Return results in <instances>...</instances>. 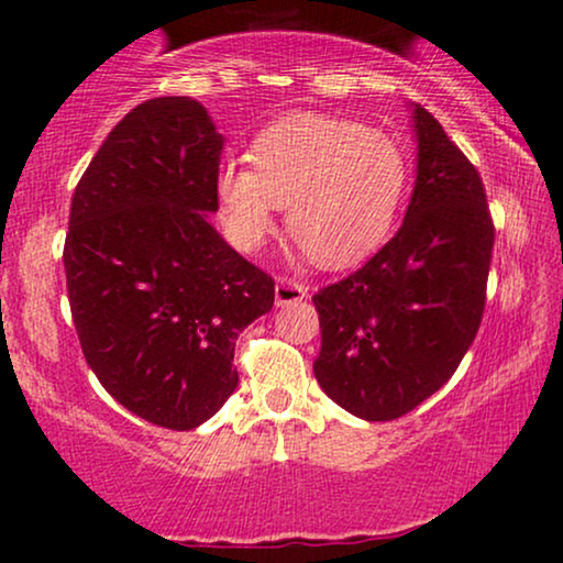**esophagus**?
Segmentation results:
<instances>
[{
  "instance_id": "esophagus-1",
  "label": "esophagus",
  "mask_w": 563,
  "mask_h": 563,
  "mask_svg": "<svg viewBox=\"0 0 563 563\" xmlns=\"http://www.w3.org/2000/svg\"><path fill=\"white\" fill-rule=\"evenodd\" d=\"M305 297H307V287H302L299 282H291V279L276 282V287H274L276 307H287V305L302 302Z\"/></svg>"
}]
</instances>
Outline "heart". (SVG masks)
<instances>
[{
    "mask_svg": "<svg viewBox=\"0 0 563 563\" xmlns=\"http://www.w3.org/2000/svg\"><path fill=\"white\" fill-rule=\"evenodd\" d=\"M251 168L218 174L222 220L243 249L272 233L276 207L314 264L343 268L387 241L402 207L410 164L395 137L322 114H291L256 135Z\"/></svg>",
    "mask_w": 563,
    "mask_h": 563,
    "instance_id": "heart-1",
    "label": "heart"
}]
</instances>
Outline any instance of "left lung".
Listing matches in <instances>:
<instances>
[{
  "instance_id": "8db88e82",
  "label": "left lung",
  "mask_w": 563,
  "mask_h": 563,
  "mask_svg": "<svg viewBox=\"0 0 563 563\" xmlns=\"http://www.w3.org/2000/svg\"><path fill=\"white\" fill-rule=\"evenodd\" d=\"M418 168L397 235L312 297L322 345L314 379L361 420L402 418L435 395L474 343L495 225L476 168L420 104Z\"/></svg>"
}]
</instances>
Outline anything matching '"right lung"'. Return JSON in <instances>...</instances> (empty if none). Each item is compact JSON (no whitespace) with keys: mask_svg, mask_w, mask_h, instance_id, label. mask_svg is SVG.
Listing matches in <instances>:
<instances>
[{"mask_svg":"<svg viewBox=\"0 0 563 563\" xmlns=\"http://www.w3.org/2000/svg\"><path fill=\"white\" fill-rule=\"evenodd\" d=\"M222 148L197 99H148L107 135L68 214L84 358L125 410L168 430L202 426L228 402L238 333L274 305L272 276L210 222Z\"/></svg>","mask_w":563,"mask_h":563,"instance_id":"obj_1","label":"right lung"}]
</instances>
